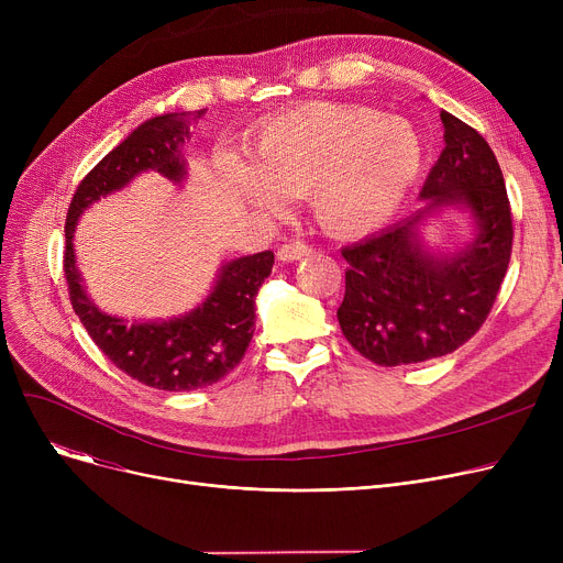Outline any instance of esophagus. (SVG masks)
<instances>
[{"mask_svg": "<svg viewBox=\"0 0 563 563\" xmlns=\"http://www.w3.org/2000/svg\"><path fill=\"white\" fill-rule=\"evenodd\" d=\"M312 255V246H308L306 242H294V244H283L278 249V260L280 262H297Z\"/></svg>", "mask_w": 563, "mask_h": 563, "instance_id": "1", "label": "esophagus"}]
</instances>
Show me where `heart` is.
<instances>
[{"label":"heart","instance_id":"heart-1","mask_svg":"<svg viewBox=\"0 0 563 563\" xmlns=\"http://www.w3.org/2000/svg\"><path fill=\"white\" fill-rule=\"evenodd\" d=\"M249 155L223 162L246 205L280 212L289 196H308L329 234L361 236L386 223L416 185L424 141L404 118L372 107L310 102L274 118Z\"/></svg>","mask_w":563,"mask_h":563}]
</instances>
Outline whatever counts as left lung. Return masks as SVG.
Masks as SVG:
<instances>
[{"mask_svg":"<svg viewBox=\"0 0 563 563\" xmlns=\"http://www.w3.org/2000/svg\"><path fill=\"white\" fill-rule=\"evenodd\" d=\"M445 147L420 191L422 207L342 249L349 262L338 321L376 365L448 356L486 321L511 260L514 225L495 153L486 139L440 111ZM442 209L473 219V240L452 254L426 246L421 228Z\"/></svg>","mask_w":563,"mask_h":563,"instance_id":"obj_1","label":"left lung"}]
</instances>
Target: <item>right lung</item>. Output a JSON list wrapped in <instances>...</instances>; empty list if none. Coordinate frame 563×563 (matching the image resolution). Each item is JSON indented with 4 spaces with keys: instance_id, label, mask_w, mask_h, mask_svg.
<instances>
[{
    "instance_id": "add662e5",
    "label": "right lung",
    "mask_w": 563,
    "mask_h": 563,
    "mask_svg": "<svg viewBox=\"0 0 563 563\" xmlns=\"http://www.w3.org/2000/svg\"><path fill=\"white\" fill-rule=\"evenodd\" d=\"M200 115L205 109L162 113L141 123L84 177L66 217L64 269L75 314L118 369L143 386L166 393L214 386L240 365L255 331L257 289L272 274L274 253L262 251L225 262L210 294L180 317L130 321L100 310L88 297L73 240L79 217L88 207L125 189L141 173L157 170L180 185L187 177L180 147L191 136V121Z\"/></svg>"
}]
</instances>
